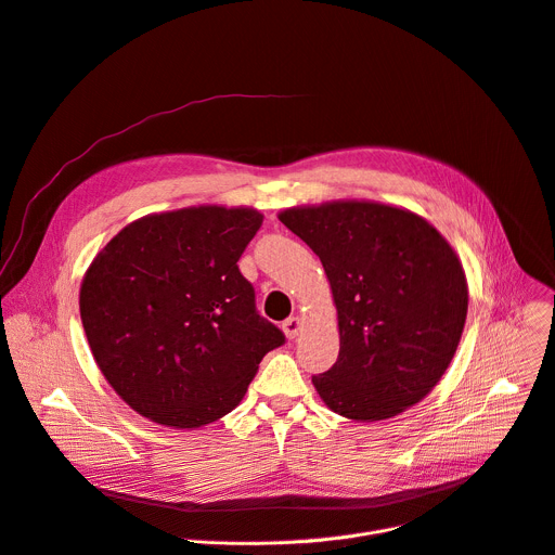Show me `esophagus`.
I'll list each match as a JSON object with an SVG mask.
<instances>
[{
	"label": "esophagus",
	"instance_id": "1",
	"mask_svg": "<svg viewBox=\"0 0 555 555\" xmlns=\"http://www.w3.org/2000/svg\"><path fill=\"white\" fill-rule=\"evenodd\" d=\"M300 327H304V323H300L298 317H289L283 321V332L287 338H296L300 334Z\"/></svg>",
	"mask_w": 555,
	"mask_h": 555
}]
</instances>
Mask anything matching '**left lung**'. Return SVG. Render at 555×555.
Instances as JSON below:
<instances>
[{"mask_svg":"<svg viewBox=\"0 0 555 555\" xmlns=\"http://www.w3.org/2000/svg\"><path fill=\"white\" fill-rule=\"evenodd\" d=\"M281 223L321 259L338 312V359L312 383L351 421H385L423 400L449 367L467 319L456 251L414 212L334 201Z\"/></svg>","mask_w":555,"mask_h":555,"instance_id":"left-lung-1","label":"left lung"}]
</instances>
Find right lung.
Here are the masks:
<instances>
[{"mask_svg": "<svg viewBox=\"0 0 555 555\" xmlns=\"http://www.w3.org/2000/svg\"><path fill=\"white\" fill-rule=\"evenodd\" d=\"M261 223L251 208L150 215L90 263L79 310L92 357L141 416L177 429L225 416L285 343L238 270Z\"/></svg>", "mask_w": 555, "mask_h": 555, "instance_id": "obj_1", "label": "right lung"}]
</instances>
